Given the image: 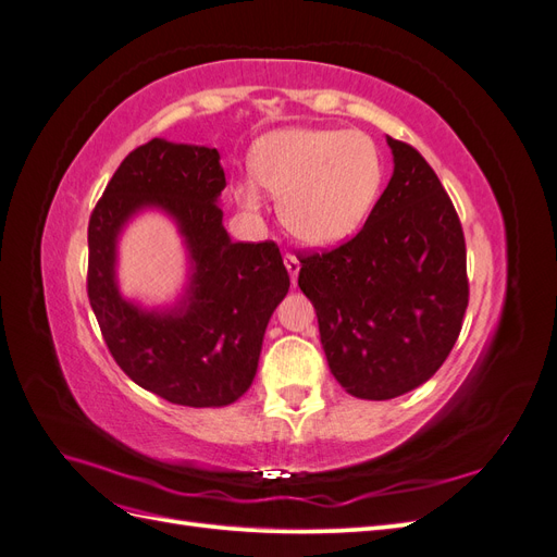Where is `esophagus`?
Masks as SVG:
<instances>
[{"label": "esophagus", "mask_w": 557, "mask_h": 557, "mask_svg": "<svg viewBox=\"0 0 557 557\" xmlns=\"http://www.w3.org/2000/svg\"><path fill=\"white\" fill-rule=\"evenodd\" d=\"M285 267H288L290 278H293V283H295V281H297V274H299V267H301L299 258L293 256V252H285Z\"/></svg>", "instance_id": "34e87169"}]
</instances>
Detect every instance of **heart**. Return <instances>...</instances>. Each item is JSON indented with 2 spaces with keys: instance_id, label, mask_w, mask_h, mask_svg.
I'll use <instances>...</instances> for the list:
<instances>
[{
  "instance_id": "1",
  "label": "heart",
  "mask_w": 557,
  "mask_h": 557,
  "mask_svg": "<svg viewBox=\"0 0 557 557\" xmlns=\"http://www.w3.org/2000/svg\"><path fill=\"white\" fill-rule=\"evenodd\" d=\"M250 174L278 199L293 237L332 246L356 234L374 209L383 183V156L364 132L283 129L250 153ZM246 209L260 207L252 183L237 185Z\"/></svg>"
}]
</instances>
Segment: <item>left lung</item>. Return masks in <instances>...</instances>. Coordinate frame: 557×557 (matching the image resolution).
Segmentation results:
<instances>
[{
    "label": "left lung",
    "mask_w": 557,
    "mask_h": 557,
    "mask_svg": "<svg viewBox=\"0 0 557 557\" xmlns=\"http://www.w3.org/2000/svg\"><path fill=\"white\" fill-rule=\"evenodd\" d=\"M395 172L362 230L299 256L330 372L360 399H393L444 364L469 305L467 248L440 176L387 137Z\"/></svg>",
    "instance_id": "8db88e82"
}]
</instances>
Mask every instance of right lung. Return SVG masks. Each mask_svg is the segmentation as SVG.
<instances>
[{"instance_id":"obj_1","label":"right lung","mask_w":557,"mask_h":557,"mask_svg":"<svg viewBox=\"0 0 557 557\" xmlns=\"http://www.w3.org/2000/svg\"><path fill=\"white\" fill-rule=\"evenodd\" d=\"M215 148L153 139L121 162L88 223V299L117 367L181 407H225L256 379L269 318L290 288L274 242H230ZM144 206L175 215L196 264L189 305L146 314L114 288V239Z\"/></svg>"}]
</instances>
